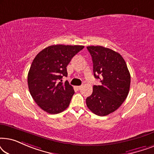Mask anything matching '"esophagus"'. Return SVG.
Listing matches in <instances>:
<instances>
[{
    "label": "esophagus",
    "instance_id": "esophagus-1",
    "mask_svg": "<svg viewBox=\"0 0 154 154\" xmlns=\"http://www.w3.org/2000/svg\"><path fill=\"white\" fill-rule=\"evenodd\" d=\"M83 87V86L82 85H79V86H75V88L76 90H81V88Z\"/></svg>",
    "mask_w": 154,
    "mask_h": 154
}]
</instances>
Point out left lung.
Instances as JSON below:
<instances>
[{"instance_id":"8db88e82","label":"left lung","mask_w":154,"mask_h":154,"mask_svg":"<svg viewBox=\"0 0 154 154\" xmlns=\"http://www.w3.org/2000/svg\"><path fill=\"white\" fill-rule=\"evenodd\" d=\"M93 62L95 79L100 85L86 99L88 109L94 114L104 116L119 108L125 100L130 86V74L121 54L102 46H88Z\"/></svg>"}]
</instances>
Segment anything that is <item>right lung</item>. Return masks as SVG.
<instances>
[{
  "mask_svg": "<svg viewBox=\"0 0 154 154\" xmlns=\"http://www.w3.org/2000/svg\"><path fill=\"white\" fill-rule=\"evenodd\" d=\"M83 48V45H50L33 60L28 73L29 90L43 111L57 114L69 106L74 90L68 82L59 81L67 76V65Z\"/></svg>",
  "mask_w": 154,
  "mask_h": 154,
  "instance_id": "right-lung-1",
  "label": "right lung"
}]
</instances>
